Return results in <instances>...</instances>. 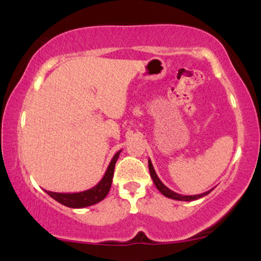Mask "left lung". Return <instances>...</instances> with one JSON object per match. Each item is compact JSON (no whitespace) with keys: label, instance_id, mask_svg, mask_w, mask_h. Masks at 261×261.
Instances as JSON below:
<instances>
[{"label":"left lung","instance_id":"obj_1","mask_svg":"<svg viewBox=\"0 0 261 261\" xmlns=\"http://www.w3.org/2000/svg\"><path fill=\"white\" fill-rule=\"evenodd\" d=\"M148 169H149V173H151V177H152V180L154 185L156 187V189L162 192V194L165 196V197H169V198H172V199H177V201H185V202H190V201H195V199H198L203 197V196H206L209 194V192L213 191V189H210L209 191H205L203 192V194H199V195H192V196H184V195H180V194H177V192H174L171 190L166 187L165 184L163 183L162 180L159 179V177L156 176L155 171H154V167H153L151 160L148 159Z\"/></svg>","mask_w":261,"mask_h":261}]
</instances>
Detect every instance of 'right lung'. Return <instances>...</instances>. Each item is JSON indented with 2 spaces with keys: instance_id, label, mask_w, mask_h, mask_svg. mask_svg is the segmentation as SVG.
<instances>
[{
  "instance_id": "1",
  "label": "right lung",
  "mask_w": 261,
  "mask_h": 261,
  "mask_svg": "<svg viewBox=\"0 0 261 261\" xmlns=\"http://www.w3.org/2000/svg\"><path fill=\"white\" fill-rule=\"evenodd\" d=\"M121 151L116 153L113 156L112 162H110L108 169H107L105 176L94 188L89 189V190L81 191V192H72V194H63V192H52L45 190L47 194L51 196L53 199L57 202L62 203L63 205L69 206V208H85V206L94 205L96 203L101 202L102 199L106 198L108 195L112 187L114 169H115L116 160L119 158Z\"/></svg>"
}]
</instances>
